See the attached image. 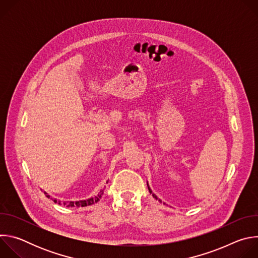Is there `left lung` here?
Instances as JSON below:
<instances>
[{"mask_svg":"<svg viewBox=\"0 0 258 258\" xmlns=\"http://www.w3.org/2000/svg\"><path fill=\"white\" fill-rule=\"evenodd\" d=\"M148 189H149V192H150V193H151V194H152V196H153V197H154V198H155V199H157V197H156V195H154V194H153V193H152V191H151V190H150V188H149V187H148ZM159 201H160V200H159Z\"/></svg>","mask_w":258,"mask_h":258,"instance_id":"left-lung-1","label":"left lung"}]
</instances>
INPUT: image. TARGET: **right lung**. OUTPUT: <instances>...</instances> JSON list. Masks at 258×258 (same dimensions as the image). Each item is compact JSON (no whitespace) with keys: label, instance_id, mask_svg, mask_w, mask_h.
Segmentation results:
<instances>
[{"label":"right lung","instance_id":"add662e5","mask_svg":"<svg viewBox=\"0 0 258 258\" xmlns=\"http://www.w3.org/2000/svg\"><path fill=\"white\" fill-rule=\"evenodd\" d=\"M102 195H103V191H100V193H99L96 197H94V198H90V199H87V200L76 201V202H69L68 204H66V206H67V207H75V206H77V207H80V206L84 207V206L92 205V204H94V203L98 202V201L100 200V198L102 197ZM46 196H47L48 198H50V196H49V195H46ZM54 202H55V203H57V200L55 199V200H54ZM59 204H60V201H59ZM63 204L65 205V203H63Z\"/></svg>","mask_w":258,"mask_h":258}]
</instances>
